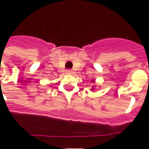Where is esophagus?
Wrapping results in <instances>:
<instances>
[{
    "label": "esophagus",
    "mask_w": 149,
    "mask_h": 149,
    "mask_svg": "<svg viewBox=\"0 0 149 149\" xmlns=\"http://www.w3.org/2000/svg\"><path fill=\"white\" fill-rule=\"evenodd\" d=\"M66 73L67 74H71V73H72V72H71V71L68 69V70H66Z\"/></svg>",
    "instance_id": "34e87169"
}]
</instances>
